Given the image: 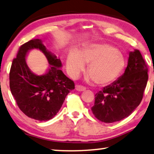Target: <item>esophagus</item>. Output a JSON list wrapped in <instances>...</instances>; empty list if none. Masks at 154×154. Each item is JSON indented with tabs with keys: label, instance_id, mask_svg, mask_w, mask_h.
Here are the masks:
<instances>
[{
	"label": "esophagus",
	"instance_id": "obj_1",
	"mask_svg": "<svg viewBox=\"0 0 154 154\" xmlns=\"http://www.w3.org/2000/svg\"><path fill=\"white\" fill-rule=\"evenodd\" d=\"M75 89H76L77 91L81 92L86 90V88L82 86H80V85H76V86H75Z\"/></svg>",
	"mask_w": 154,
	"mask_h": 154
}]
</instances>
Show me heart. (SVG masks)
<instances>
[{"label": "heart", "instance_id": "1", "mask_svg": "<svg viewBox=\"0 0 154 154\" xmlns=\"http://www.w3.org/2000/svg\"><path fill=\"white\" fill-rule=\"evenodd\" d=\"M84 64H88V79L105 86L120 77L126 66V59L120 50L111 45L91 44L79 54L71 52L68 55L66 66L70 76L77 78L84 70Z\"/></svg>", "mask_w": 154, "mask_h": 154}]
</instances>
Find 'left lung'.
I'll list each match as a JSON object with an SVG mask.
<instances>
[{
    "instance_id": "8db88e82",
    "label": "left lung",
    "mask_w": 154,
    "mask_h": 154,
    "mask_svg": "<svg viewBox=\"0 0 154 154\" xmlns=\"http://www.w3.org/2000/svg\"><path fill=\"white\" fill-rule=\"evenodd\" d=\"M148 68L140 52H130L125 73L96 93L91 111L105 123L120 121L129 116L140 104L148 81Z\"/></svg>"
}]
</instances>
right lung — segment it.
Returning <instances> with one entry per match:
<instances>
[{"label":"right lung","instance_id":"right-lung-1","mask_svg":"<svg viewBox=\"0 0 154 154\" xmlns=\"http://www.w3.org/2000/svg\"><path fill=\"white\" fill-rule=\"evenodd\" d=\"M40 49L51 65L45 75H36L29 70L25 57L29 49ZM61 60L48 51L38 38L29 41L20 47L10 72L11 93L23 113L38 121L54 118L60 110L66 95L75 88L72 80L59 68Z\"/></svg>","mask_w":154,"mask_h":154}]
</instances>
